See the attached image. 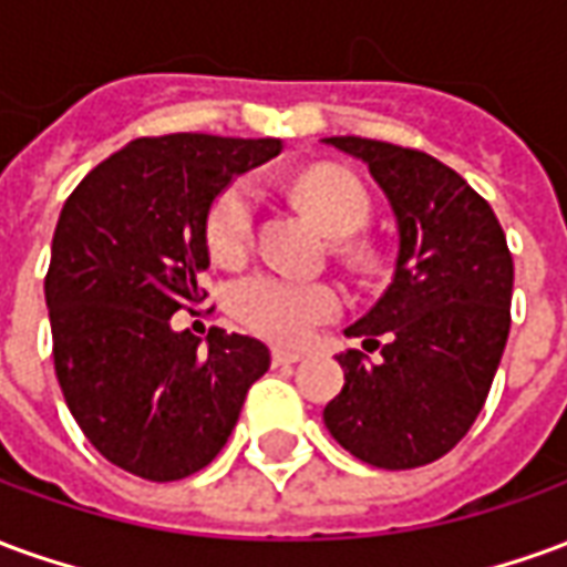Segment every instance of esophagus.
Returning a JSON list of instances; mask_svg holds the SVG:
<instances>
[{
  "mask_svg": "<svg viewBox=\"0 0 567 567\" xmlns=\"http://www.w3.org/2000/svg\"><path fill=\"white\" fill-rule=\"evenodd\" d=\"M303 361V352H295V349H272V364H297Z\"/></svg>",
  "mask_w": 567,
  "mask_h": 567,
  "instance_id": "obj_1",
  "label": "esophagus"
}]
</instances>
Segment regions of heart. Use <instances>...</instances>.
<instances>
[{
  "instance_id": "obj_1",
  "label": "heart",
  "mask_w": 567,
  "mask_h": 567,
  "mask_svg": "<svg viewBox=\"0 0 567 567\" xmlns=\"http://www.w3.org/2000/svg\"><path fill=\"white\" fill-rule=\"evenodd\" d=\"M295 194L333 239L358 234L370 218L368 190L355 175L337 166H309L297 175ZM255 187L236 178L215 197L206 218V243L221 264H234L251 246ZM340 291L328 282L288 279L279 272H251L230 291L239 321L276 343H300L340 312Z\"/></svg>"
}]
</instances>
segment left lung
<instances>
[{"mask_svg":"<svg viewBox=\"0 0 567 567\" xmlns=\"http://www.w3.org/2000/svg\"><path fill=\"white\" fill-rule=\"evenodd\" d=\"M324 142L368 163L398 221L392 285L346 328L382 361L368 364L358 349L337 355L346 385L324 406V425L373 467H422L446 455L486 404L511 333L507 236L486 199L425 151L361 136Z\"/></svg>","mask_w":567,"mask_h":567,"instance_id":"8db88e82","label":"left lung"}]
</instances>
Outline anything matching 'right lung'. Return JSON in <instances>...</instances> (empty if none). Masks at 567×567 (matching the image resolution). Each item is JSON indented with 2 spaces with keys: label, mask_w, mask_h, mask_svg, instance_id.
Masks as SVG:
<instances>
[{
  "label": "right lung",
  "mask_w": 567,
  "mask_h": 567,
  "mask_svg": "<svg viewBox=\"0 0 567 567\" xmlns=\"http://www.w3.org/2000/svg\"><path fill=\"white\" fill-rule=\"evenodd\" d=\"M279 140L145 136L81 178L60 212L44 276L54 370L69 413L103 458L151 483L197 474L230 437L270 349L212 328L173 331L199 303L206 218Z\"/></svg>",
  "instance_id": "right-lung-1"
}]
</instances>
